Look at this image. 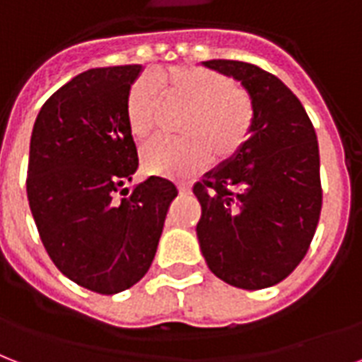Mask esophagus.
I'll return each mask as SVG.
<instances>
[{"label": "esophagus", "instance_id": "34e87169", "mask_svg": "<svg viewBox=\"0 0 362 362\" xmlns=\"http://www.w3.org/2000/svg\"><path fill=\"white\" fill-rule=\"evenodd\" d=\"M177 190H179V194H189L190 187H189V185H179Z\"/></svg>", "mask_w": 362, "mask_h": 362}]
</instances>
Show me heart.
<instances>
[{"label":"heart","mask_w":362,"mask_h":362,"mask_svg":"<svg viewBox=\"0 0 362 362\" xmlns=\"http://www.w3.org/2000/svg\"><path fill=\"white\" fill-rule=\"evenodd\" d=\"M162 94L170 103L189 107L181 122V139H155L141 151V166L151 175L187 179L211 164L228 162L247 145L255 128V103L247 90L234 86L228 75L192 64L156 71ZM160 111L158 88L139 77L126 92L128 130L136 139L155 132Z\"/></svg>","instance_id":"heart-1"}]
</instances>
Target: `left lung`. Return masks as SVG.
Wrapping results in <instances>:
<instances>
[{
	"label": "left lung",
	"instance_id": "left-lung-1",
	"mask_svg": "<svg viewBox=\"0 0 362 362\" xmlns=\"http://www.w3.org/2000/svg\"><path fill=\"white\" fill-rule=\"evenodd\" d=\"M253 98L255 128L232 160L194 185L196 236L209 270L238 288H266L300 264L321 213L319 145L300 100L259 66L207 60Z\"/></svg>",
	"mask_w": 362,
	"mask_h": 362
}]
</instances>
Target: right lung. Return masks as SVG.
<instances>
[{"instance_id": "1", "label": "right lung", "mask_w": 362, "mask_h": 362, "mask_svg": "<svg viewBox=\"0 0 362 362\" xmlns=\"http://www.w3.org/2000/svg\"><path fill=\"white\" fill-rule=\"evenodd\" d=\"M141 69L96 67L74 77L45 102L30 141L26 190L41 242L64 276L100 295L147 274L177 196L162 177L124 187L137 170L126 92Z\"/></svg>"}]
</instances>
